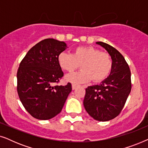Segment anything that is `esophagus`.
<instances>
[{"mask_svg": "<svg viewBox=\"0 0 148 148\" xmlns=\"http://www.w3.org/2000/svg\"><path fill=\"white\" fill-rule=\"evenodd\" d=\"M77 88V85H75V84H73L72 85V89H73V90H75V89Z\"/></svg>", "mask_w": 148, "mask_h": 148, "instance_id": "esophagus-1", "label": "esophagus"}]
</instances>
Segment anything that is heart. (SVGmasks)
Here are the masks:
<instances>
[{
	"label": "heart",
	"instance_id": "heart-1",
	"mask_svg": "<svg viewBox=\"0 0 148 148\" xmlns=\"http://www.w3.org/2000/svg\"><path fill=\"white\" fill-rule=\"evenodd\" d=\"M58 62L69 73L74 71L81 64L82 70L65 77L66 82L75 84L87 83L92 79L94 82H102L110 73L113 65L110 54L92 46L77 47L73 54L61 52L58 56Z\"/></svg>",
	"mask_w": 148,
	"mask_h": 148
}]
</instances>
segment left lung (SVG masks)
Returning <instances> with one entry per match:
<instances>
[{"label":"left lung","mask_w":148,"mask_h":148,"mask_svg":"<svg viewBox=\"0 0 148 148\" xmlns=\"http://www.w3.org/2000/svg\"><path fill=\"white\" fill-rule=\"evenodd\" d=\"M108 52L113 65L110 75L99 85L86 89L84 105L95 120L108 121L120 114L131 90V71L123 56L112 46L97 42Z\"/></svg>","instance_id":"8db88e82"}]
</instances>
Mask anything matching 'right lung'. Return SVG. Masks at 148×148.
Returning <instances> with one entry per match:
<instances>
[{"label":"right lung","mask_w":148,"mask_h":148,"mask_svg":"<svg viewBox=\"0 0 148 148\" xmlns=\"http://www.w3.org/2000/svg\"><path fill=\"white\" fill-rule=\"evenodd\" d=\"M65 42L48 38L33 46L18 69L17 93L25 110L34 118L48 120L61 112L71 84L54 86L63 76L58 56Z\"/></svg>","instance_id":"add662e5"}]
</instances>
